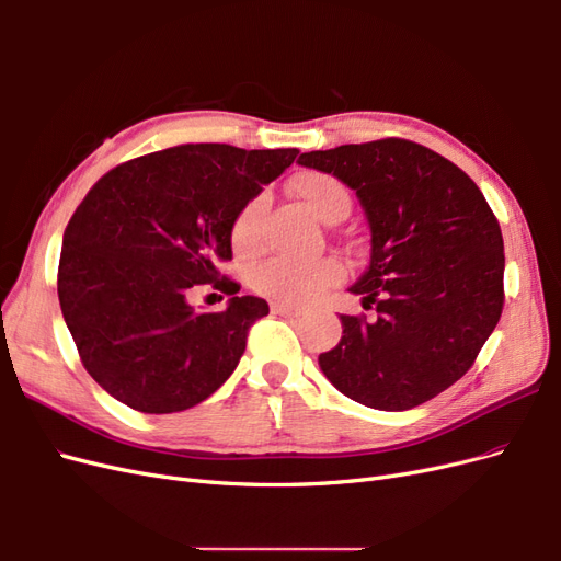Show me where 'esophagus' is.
<instances>
[{
	"label": "esophagus",
	"instance_id": "obj_1",
	"mask_svg": "<svg viewBox=\"0 0 561 561\" xmlns=\"http://www.w3.org/2000/svg\"><path fill=\"white\" fill-rule=\"evenodd\" d=\"M271 311H274L276 316H285V318H299L304 311L297 309V307H290V304H271Z\"/></svg>",
	"mask_w": 561,
	"mask_h": 561
}]
</instances>
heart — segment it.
<instances>
[{
  "instance_id": "b5f03b06",
  "label": "heart",
  "mask_w": 561,
  "mask_h": 561,
  "mask_svg": "<svg viewBox=\"0 0 561 561\" xmlns=\"http://www.w3.org/2000/svg\"><path fill=\"white\" fill-rule=\"evenodd\" d=\"M295 196L307 206L318 219H325L339 208L351 206V194L334 175L307 171L299 173L293 182ZM264 210V198H252L243 210L236 215L231 225V245L236 252L248 254L260 243V219ZM342 278V266L334 260H290L274 257L254 271V287L280 304H307L318 297L325 287Z\"/></svg>"
}]
</instances>
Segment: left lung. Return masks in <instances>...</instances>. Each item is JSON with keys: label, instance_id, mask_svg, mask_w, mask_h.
I'll list each match as a JSON object with an SVG mask.
<instances>
[{"label": "left lung", "instance_id": "1", "mask_svg": "<svg viewBox=\"0 0 561 561\" xmlns=\"http://www.w3.org/2000/svg\"><path fill=\"white\" fill-rule=\"evenodd\" d=\"M299 165L342 180L369 222V264L348 293L377 318L339 316L318 355L330 383L402 412L461 379L503 311V236L480 186L433 149L386 138L307 151Z\"/></svg>", "mask_w": 561, "mask_h": 561}]
</instances>
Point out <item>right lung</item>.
I'll return each mask as SVG.
<instances>
[{"mask_svg": "<svg viewBox=\"0 0 561 561\" xmlns=\"http://www.w3.org/2000/svg\"><path fill=\"white\" fill-rule=\"evenodd\" d=\"M299 149L201 142L116 165L79 203L62 236L58 299L81 363L112 398L173 414L210 398L239 365L248 330L268 313L217 262L231 225L290 168ZM234 297L219 314L185 299L198 284Z\"/></svg>", "mask_w": 561, "mask_h": 561, "instance_id": "obj_1", "label": "right lung"}]
</instances>
